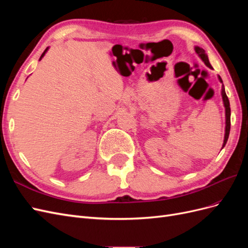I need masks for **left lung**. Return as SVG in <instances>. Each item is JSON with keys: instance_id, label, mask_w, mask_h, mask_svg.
Listing matches in <instances>:
<instances>
[{"instance_id": "obj_1", "label": "left lung", "mask_w": 248, "mask_h": 248, "mask_svg": "<svg viewBox=\"0 0 248 248\" xmlns=\"http://www.w3.org/2000/svg\"><path fill=\"white\" fill-rule=\"evenodd\" d=\"M194 49H196V52L199 55V57L202 60V62H204L209 67V68H212L211 64H210V62H209V59H208V56L206 55L205 50L202 49V47H199V46H196V47H194ZM218 78H219L220 82H222L221 78L218 77ZM221 95H222V100H223L224 108H226V133H224V140H223V145H222V148H223L224 146H226L227 141H228L229 134H230V129H231V108H230V101H229V98H228V96L226 94V91H224V86L223 85H222V88H221Z\"/></svg>"}]
</instances>
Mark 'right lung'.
I'll use <instances>...</instances> for the list:
<instances>
[{"mask_svg":"<svg viewBox=\"0 0 248 248\" xmlns=\"http://www.w3.org/2000/svg\"><path fill=\"white\" fill-rule=\"evenodd\" d=\"M47 49H48V47H47V48H46V50H44V51H43V52H42V55H41V57H40V59H39V60H41V59H42V58H43V56H44V55H46V51H47Z\"/></svg>","mask_w":248,"mask_h":248,"instance_id":"obj_1","label":"right lung"}]
</instances>
